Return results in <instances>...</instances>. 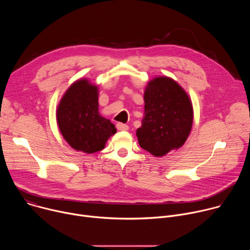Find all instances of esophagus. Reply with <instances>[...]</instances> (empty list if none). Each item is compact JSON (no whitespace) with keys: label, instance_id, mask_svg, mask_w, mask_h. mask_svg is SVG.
<instances>
[{"label":"esophagus","instance_id":"esophagus-1","mask_svg":"<svg viewBox=\"0 0 250 250\" xmlns=\"http://www.w3.org/2000/svg\"><path fill=\"white\" fill-rule=\"evenodd\" d=\"M117 128L119 130H127L128 125H125V124H123V123H119V124H117Z\"/></svg>","mask_w":250,"mask_h":250}]
</instances>
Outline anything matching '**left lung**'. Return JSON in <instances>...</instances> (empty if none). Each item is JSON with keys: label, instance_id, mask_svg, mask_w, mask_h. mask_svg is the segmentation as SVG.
I'll use <instances>...</instances> for the list:
<instances>
[{"label": "left lung", "instance_id": "left-lung-1", "mask_svg": "<svg viewBox=\"0 0 250 250\" xmlns=\"http://www.w3.org/2000/svg\"><path fill=\"white\" fill-rule=\"evenodd\" d=\"M145 118L136 135L141 148L163 156L186 141L193 124V108L186 92L174 80L157 77L145 92Z\"/></svg>", "mask_w": 250, "mask_h": 250}]
</instances>
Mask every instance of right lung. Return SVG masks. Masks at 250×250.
<instances>
[{"label": "right lung", "mask_w": 250, "mask_h": 250, "mask_svg": "<svg viewBox=\"0 0 250 250\" xmlns=\"http://www.w3.org/2000/svg\"><path fill=\"white\" fill-rule=\"evenodd\" d=\"M59 129L68 144L85 153H95L117 132L115 125L99 115L98 90L79 80L67 90L57 109Z\"/></svg>", "instance_id": "add662e5"}]
</instances>
